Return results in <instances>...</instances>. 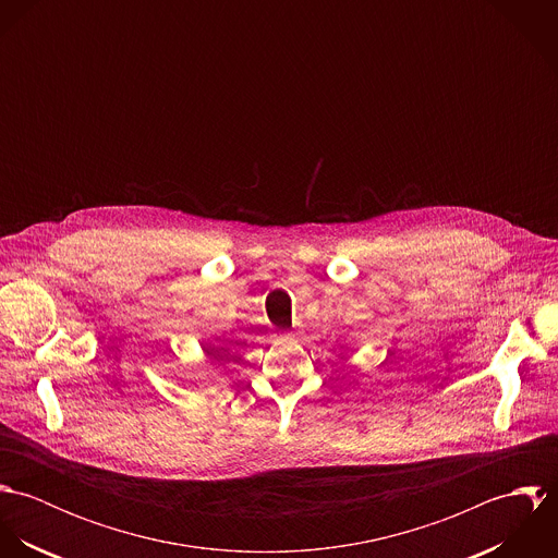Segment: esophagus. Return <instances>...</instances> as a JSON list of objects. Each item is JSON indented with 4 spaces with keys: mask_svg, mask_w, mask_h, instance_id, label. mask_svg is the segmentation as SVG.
<instances>
[{
    "mask_svg": "<svg viewBox=\"0 0 558 558\" xmlns=\"http://www.w3.org/2000/svg\"><path fill=\"white\" fill-rule=\"evenodd\" d=\"M275 339H277V341H288L290 337H288L286 332H279V335H275Z\"/></svg>",
    "mask_w": 558,
    "mask_h": 558,
    "instance_id": "1",
    "label": "esophagus"
}]
</instances>
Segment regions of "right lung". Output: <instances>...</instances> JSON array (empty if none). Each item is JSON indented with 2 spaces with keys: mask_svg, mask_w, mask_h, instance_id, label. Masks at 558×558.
<instances>
[{
  "mask_svg": "<svg viewBox=\"0 0 558 558\" xmlns=\"http://www.w3.org/2000/svg\"><path fill=\"white\" fill-rule=\"evenodd\" d=\"M208 352V356L213 359V361H228V356H230V348L228 345H213L210 350H206Z\"/></svg>",
  "mask_w": 558,
  "mask_h": 558,
  "instance_id": "right-lung-1",
  "label": "right lung"
}]
</instances>
